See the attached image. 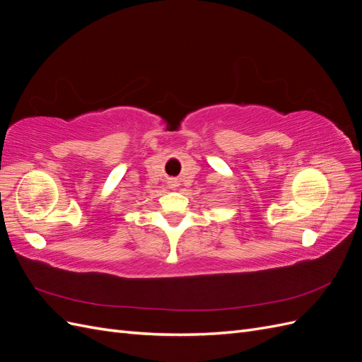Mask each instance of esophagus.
I'll return each mask as SVG.
<instances>
[{"label": "esophagus", "instance_id": "obj_1", "mask_svg": "<svg viewBox=\"0 0 362 362\" xmlns=\"http://www.w3.org/2000/svg\"><path fill=\"white\" fill-rule=\"evenodd\" d=\"M168 184H169L170 189H177L178 185H180V182H178L177 178H168Z\"/></svg>", "mask_w": 362, "mask_h": 362}]
</instances>
